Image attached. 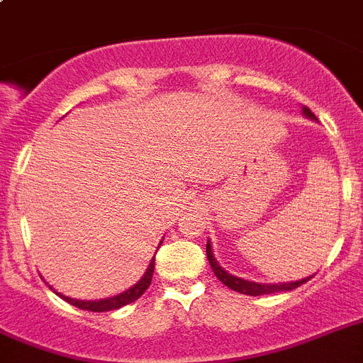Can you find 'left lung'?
<instances>
[{
  "label": "left lung",
  "mask_w": 363,
  "mask_h": 363,
  "mask_svg": "<svg viewBox=\"0 0 363 363\" xmlns=\"http://www.w3.org/2000/svg\"><path fill=\"white\" fill-rule=\"evenodd\" d=\"M303 113L306 117H311V119H315V116L311 111V108H303ZM206 252H207V259H209V264H211L213 272H215L216 277L229 286L231 290L238 294H246V296H266V294H275V292H284V290H294V288L301 286L305 284L306 281H311V277L301 279V281H296V283H283V284H261V283H252V281H244L240 277H235V275L228 274L225 270H222L216 262V259L213 257V250H211V244L207 242L206 246Z\"/></svg>",
  "instance_id": "8db88e82"
}]
</instances>
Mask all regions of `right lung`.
Segmentation results:
<instances>
[{
  "mask_svg": "<svg viewBox=\"0 0 363 363\" xmlns=\"http://www.w3.org/2000/svg\"><path fill=\"white\" fill-rule=\"evenodd\" d=\"M152 274H154V259H152L150 266H148V270L145 272V275L141 277V281H139V283H135L134 286L128 288L126 292L119 294V296L108 297V299H101V301H80V299H71V297L62 296V294H58V296H60L64 301L69 303V305L79 306V308H82V311H91V312L116 311V308H121V306L134 303L135 299H139V297L147 292V288L150 286V283H152Z\"/></svg>",
  "mask_w": 363,
  "mask_h": 363,
  "instance_id": "right-lung-1",
  "label": "right lung"
}]
</instances>
